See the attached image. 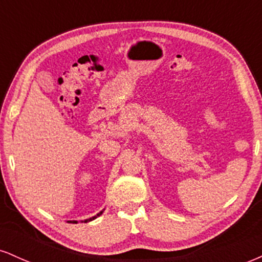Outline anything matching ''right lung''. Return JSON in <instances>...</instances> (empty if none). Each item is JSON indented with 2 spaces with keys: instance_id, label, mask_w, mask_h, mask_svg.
Returning <instances> with one entry per match:
<instances>
[{
  "instance_id": "1",
  "label": "right lung",
  "mask_w": 262,
  "mask_h": 262,
  "mask_svg": "<svg viewBox=\"0 0 262 262\" xmlns=\"http://www.w3.org/2000/svg\"><path fill=\"white\" fill-rule=\"evenodd\" d=\"M103 210H104V209H102L100 213H97V214L93 215V217H91V218L85 219V221H80V222H81V223H87V222H91V221H93V219H96L97 217H100L102 213H103ZM68 223H79V222H77V221H68Z\"/></svg>"
}]
</instances>
